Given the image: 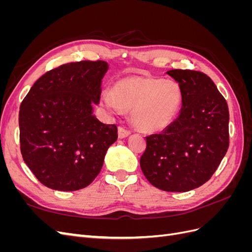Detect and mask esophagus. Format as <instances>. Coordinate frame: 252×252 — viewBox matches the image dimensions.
Returning <instances> with one entry per match:
<instances>
[{
    "label": "esophagus",
    "mask_w": 252,
    "mask_h": 252,
    "mask_svg": "<svg viewBox=\"0 0 252 252\" xmlns=\"http://www.w3.org/2000/svg\"><path fill=\"white\" fill-rule=\"evenodd\" d=\"M118 134H119L120 139H124V138H127V136L130 134V130H128V129H126L123 126H120L118 129Z\"/></svg>",
    "instance_id": "obj_1"
}]
</instances>
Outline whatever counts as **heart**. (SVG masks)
Returning <instances> with one entry per match:
<instances>
[{"instance_id":"1","label":"heart","mask_w":252,"mask_h":252,"mask_svg":"<svg viewBox=\"0 0 252 252\" xmlns=\"http://www.w3.org/2000/svg\"><path fill=\"white\" fill-rule=\"evenodd\" d=\"M101 103L116 112L131 110L132 123L142 131H161L177 117L182 104L179 84L171 80L127 77L102 93Z\"/></svg>"}]
</instances>
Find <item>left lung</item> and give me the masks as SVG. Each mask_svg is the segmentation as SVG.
<instances>
[{"label": "left lung", "mask_w": 252, "mask_h": 252, "mask_svg": "<svg viewBox=\"0 0 252 252\" xmlns=\"http://www.w3.org/2000/svg\"><path fill=\"white\" fill-rule=\"evenodd\" d=\"M179 83V117L159 134L146 138L141 169L151 185L170 192L202 186L215 173L229 146V111L216 84L203 72H166Z\"/></svg>", "instance_id": "obj_1"}]
</instances>
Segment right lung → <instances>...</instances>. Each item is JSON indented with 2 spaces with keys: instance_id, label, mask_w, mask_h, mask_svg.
Instances as JSON below:
<instances>
[{
  "instance_id": "add662e5",
  "label": "right lung",
  "mask_w": 252,
  "mask_h": 252,
  "mask_svg": "<svg viewBox=\"0 0 252 252\" xmlns=\"http://www.w3.org/2000/svg\"><path fill=\"white\" fill-rule=\"evenodd\" d=\"M107 70L104 61L61 65L43 74L23 100L22 157L46 187L74 191L100 173L106 151L118 139L116 125L94 116Z\"/></svg>"
}]
</instances>
